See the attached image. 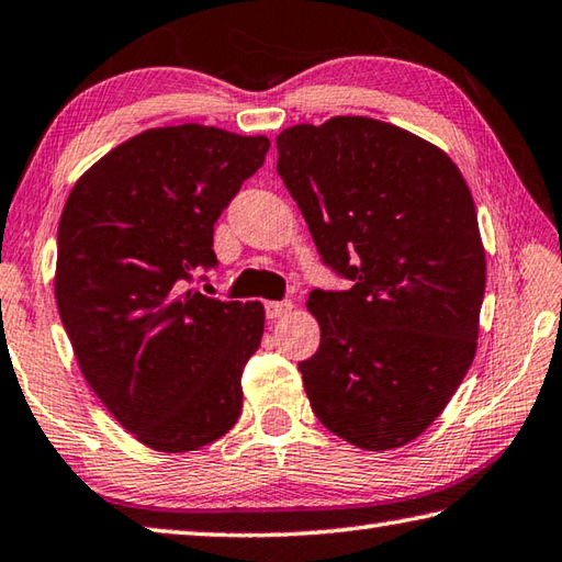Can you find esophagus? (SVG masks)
<instances>
[{
	"label": "esophagus",
	"mask_w": 562,
	"mask_h": 562,
	"mask_svg": "<svg viewBox=\"0 0 562 562\" xmlns=\"http://www.w3.org/2000/svg\"><path fill=\"white\" fill-rule=\"evenodd\" d=\"M263 308H267L269 321H277V317H283V315L291 313L293 303L291 301H269L267 305H263Z\"/></svg>",
	"instance_id": "esophagus-1"
}]
</instances>
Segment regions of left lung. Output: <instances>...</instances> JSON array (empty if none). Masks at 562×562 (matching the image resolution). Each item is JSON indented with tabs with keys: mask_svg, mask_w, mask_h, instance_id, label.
I'll use <instances>...</instances> for the list:
<instances>
[{
	"mask_svg": "<svg viewBox=\"0 0 562 562\" xmlns=\"http://www.w3.org/2000/svg\"><path fill=\"white\" fill-rule=\"evenodd\" d=\"M277 171L347 291L315 289L321 347L299 362L313 413L362 450L418 438L474 359L486 261L446 151L394 124L333 116L279 134Z\"/></svg>",
	"mask_w": 562,
	"mask_h": 562,
	"instance_id": "1",
	"label": "left lung"
}]
</instances>
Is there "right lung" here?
Returning <instances> with one entry per match:
<instances>
[{"mask_svg":"<svg viewBox=\"0 0 562 562\" xmlns=\"http://www.w3.org/2000/svg\"><path fill=\"white\" fill-rule=\"evenodd\" d=\"M267 136L181 124L142 132L70 190L56 301L90 389L136 440L198 450L241 413L261 303L186 291L215 269V222L263 166Z\"/></svg>","mask_w":562,"mask_h":562,"instance_id":"1","label":"right lung"}]
</instances>
